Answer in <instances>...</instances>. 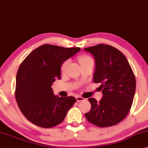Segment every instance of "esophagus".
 Masks as SVG:
<instances>
[{
	"label": "esophagus",
	"mask_w": 148,
	"mask_h": 148,
	"mask_svg": "<svg viewBox=\"0 0 148 148\" xmlns=\"http://www.w3.org/2000/svg\"><path fill=\"white\" fill-rule=\"evenodd\" d=\"M76 100H77V101H84V99L80 96H76Z\"/></svg>",
	"instance_id": "1"
}]
</instances>
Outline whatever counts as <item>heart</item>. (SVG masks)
<instances>
[{"mask_svg":"<svg viewBox=\"0 0 148 148\" xmlns=\"http://www.w3.org/2000/svg\"><path fill=\"white\" fill-rule=\"evenodd\" d=\"M79 62H80V64H83V63L87 62V61H91V59H89V57H87V56H81V57L79 59ZM68 63H69V61H66L65 62L63 63L62 66H61V70H62V71H64V70L66 69V66L68 65Z\"/></svg>","mask_w":148,"mask_h":148,"instance_id":"obj_1","label":"heart"}]
</instances>
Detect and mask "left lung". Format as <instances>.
Segmentation results:
<instances>
[{
  "mask_svg": "<svg viewBox=\"0 0 148 148\" xmlns=\"http://www.w3.org/2000/svg\"><path fill=\"white\" fill-rule=\"evenodd\" d=\"M95 60L93 81L103 97L99 101L89 99L92 108L85 113L89 122L99 127L115 125L129 113L136 92V78L127 58L112 46L99 44L84 48Z\"/></svg>",
  "mask_w": 148,
  "mask_h": 148,
  "instance_id": "1",
  "label": "left lung"
}]
</instances>
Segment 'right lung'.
Instances as JSON below:
<instances>
[{
    "label": "right lung",
    "instance_id": "right-lung-1",
    "mask_svg": "<svg viewBox=\"0 0 148 148\" xmlns=\"http://www.w3.org/2000/svg\"><path fill=\"white\" fill-rule=\"evenodd\" d=\"M79 51V47L45 44L35 49L21 63L16 74L15 98L21 112L31 123L51 128L65 119L76 99L55 96L52 85L56 79H61L63 63Z\"/></svg>",
    "mask_w": 148,
    "mask_h": 148
}]
</instances>
